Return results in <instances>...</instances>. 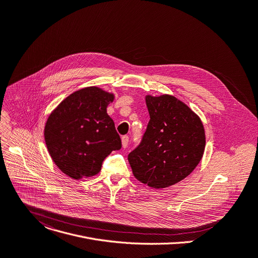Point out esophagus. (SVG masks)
<instances>
[{
    "instance_id": "obj_1",
    "label": "esophagus",
    "mask_w": 258,
    "mask_h": 258,
    "mask_svg": "<svg viewBox=\"0 0 258 258\" xmlns=\"http://www.w3.org/2000/svg\"><path fill=\"white\" fill-rule=\"evenodd\" d=\"M121 144H122L123 148L127 147V144H128V137L127 136H123L121 138Z\"/></svg>"
}]
</instances>
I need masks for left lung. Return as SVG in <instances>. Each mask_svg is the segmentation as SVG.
<instances>
[{
  "label": "left lung",
  "mask_w": 258,
  "mask_h": 258,
  "mask_svg": "<svg viewBox=\"0 0 258 258\" xmlns=\"http://www.w3.org/2000/svg\"><path fill=\"white\" fill-rule=\"evenodd\" d=\"M150 120L143 140L128 154L135 178L160 189L185 179L200 163L206 146L197 113L171 95L145 97Z\"/></svg>",
  "instance_id": "1"
}]
</instances>
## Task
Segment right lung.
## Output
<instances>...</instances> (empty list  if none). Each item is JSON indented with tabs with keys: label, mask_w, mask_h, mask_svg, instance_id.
I'll list each match as a JSON object with an SVG mask.
<instances>
[{
	"label": "right lung",
	"mask_w": 258,
	"mask_h": 258,
	"mask_svg": "<svg viewBox=\"0 0 258 258\" xmlns=\"http://www.w3.org/2000/svg\"><path fill=\"white\" fill-rule=\"evenodd\" d=\"M115 95L98 86L74 91L49 114L44 127L46 147L55 166L79 180L100 173L103 160L121 148L107 107Z\"/></svg>",
	"instance_id": "add662e5"
}]
</instances>
